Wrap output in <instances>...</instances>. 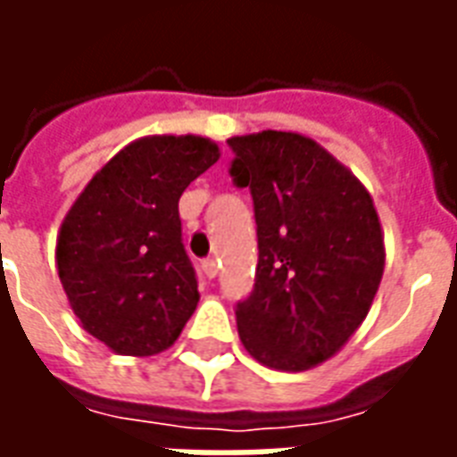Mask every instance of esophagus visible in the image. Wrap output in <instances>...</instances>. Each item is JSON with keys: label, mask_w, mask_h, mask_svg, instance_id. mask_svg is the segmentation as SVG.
I'll return each instance as SVG.
<instances>
[{"label": "esophagus", "mask_w": 457, "mask_h": 457, "mask_svg": "<svg viewBox=\"0 0 457 457\" xmlns=\"http://www.w3.org/2000/svg\"><path fill=\"white\" fill-rule=\"evenodd\" d=\"M203 269H205L208 278H215L218 277V259H205V262H203Z\"/></svg>", "instance_id": "obj_1"}]
</instances>
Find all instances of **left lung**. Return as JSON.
<instances>
[{
	"label": "left lung",
	"mask_w": 457,
	"mask_h": 457,
	"mask_svg": "<svg viewBox=\"0 0 457 457\" xmlns=\"http://www.w3.org/2000/svg\"><path fill=\"white\" fill-rule=\"evenodd\" d=\"M232 179L252 190L259 262L237 303L239 340L257 362L306 372L362 326L384 274V232L370 190L298 131L232 137Z\"/></svg>",
	"instance_id": "obj_1"
}]
</instances>
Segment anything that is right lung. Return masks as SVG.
I'll return each mask as SVG.
<instances>
[{
  "mask_svg": "<svg viewBox=\"0 0 457 457\" xmlns=\"http://www.w3.org/2000/svg\"><path fill=\"white\" fill-rule=\"evenodd\" d=\"M218 159L208 137H141L117 151L65 212L58 278L80 326L112 353L169 350L198 306L179 200Z\"/></svg>",
  "mask_w": 457,
  "mask_h": 457,
  "instance_id": "add662e5",
  "label": "right lung"
}]
</instances>
